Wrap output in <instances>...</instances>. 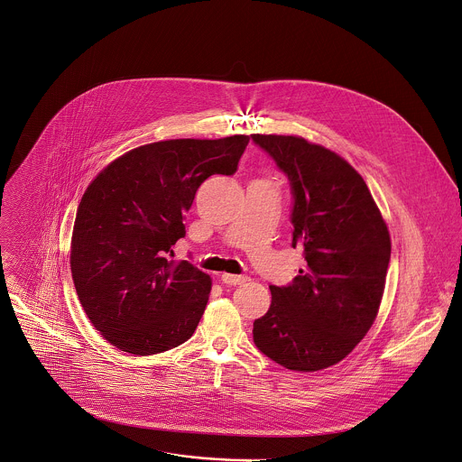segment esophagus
<instances>
[{
	"mask_svg": "<svg viewBox=\"0 0 462 462\" xmlns=\"http://www.w3.org/2000/svg\"><path fill=\"white\" fill-rule=\"evenodd\" d=\"M246 280V277H241V275H230V273H223L221 275V282L223 283H228V285H239Z\"/></svg>",
	"mask_w": 462,
	"mask_h": 462,
	"instance_id": "esophagus-1",
	"label": "esophagus"
}]
</instances>
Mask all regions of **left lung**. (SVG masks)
<instances>
[{
  "instance_id": "left-lung-1",
  "label": "left lung",
  "mask_w": 462,
  "mask_h": 462,
  "mask_svg": "<svg viewBox=\"0 0 462 462\" xmlns=\"http://www.w3.org/2000/svg\"><path fill=\"white\" fill-rule=\"evenodd\" d=\"M252 139L289 180L292 248L307 261L289 285L270 287L254 343L292 371L334 366L376 318L391 259L387 225L363 177L337 153L298 135Z\"/></svg>"
}]
</instances>
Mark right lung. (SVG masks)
<instances>
[{
	"instance_id": "add662e5",
	"label": "right lung",
	"mask_w": 462,
	"mask_h": 462,
	"mask_svg": "<svg viewBox=\"0 0 462 462\" xmlns=\"http://www.w3.org/2000/svg\"><path fill=\"white\" fill-rule=\"evenodd\" d=\"M248 135L171 139L110 162L82 196L71 239V273L96 330L134 356L185 343L196 330L210 277L171 261L184 214L212 175H234Z\"/></svg>"
}]
</instances>
